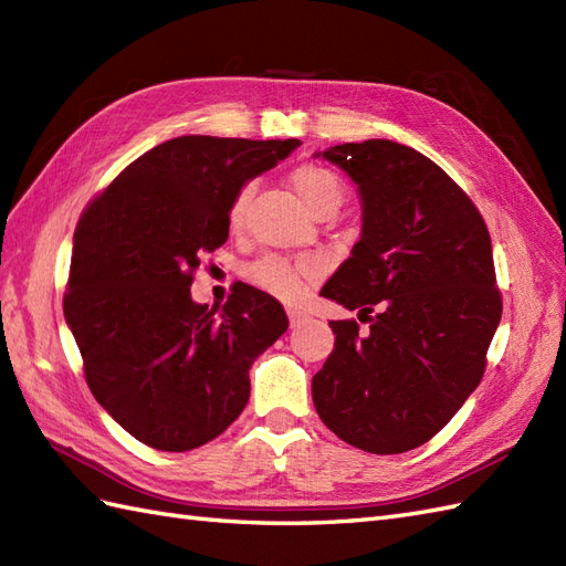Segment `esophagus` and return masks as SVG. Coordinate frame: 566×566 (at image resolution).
I'll return each instance as SVG.
<instances>
[{
    "label": "esophagus",
    "instance_id": "obj_1",
    "mask_svg": "<svg viewBox=\"0 0 566 566\" xmlns=\"http://www.w3.org/2000/svg\"><path fill=\"white\" fill-rule=\"evenodd\" d=\"M286 316H290V326H292V328L302 326L304 318H306L304 311H296V308H290V311H286Z\"/></svg>",
    "mask_w": 566,
    "mask_h": 566
}]
</instances>
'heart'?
I'll use <instances>...</instances> for the list:
<instances>
[{"label":"heart","instance_id":"1","mask_svg":"<svg viewBox=\"0 0 566 566\" xmlns=\"http://www.w3.org/2000/svg\"><path fill=\"white\" fill-rule=\"evenodd\" d=\"M290 185L294 189V195L302 199L304 207L308 211H314L316 216L335 213L345 201L343 179L333 170H328V167L316 165V163L296 165L290 172ZM250 197H252V187L250 185L240 187L238 195L231 201V207H228V228H231L233 233H238L245 223ZM318 276H321V264L314 260H304L294 264L284 258L268 255L245 268V280L252 286H258V290L268 292L276 298H284V302H294V298L302 296L304 286L308 282L318 280Z\"/></svg>","mask_w":566,"mask_h":566}]
</instances>
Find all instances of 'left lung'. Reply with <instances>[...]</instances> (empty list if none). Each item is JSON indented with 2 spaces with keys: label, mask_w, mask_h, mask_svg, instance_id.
I'll return each mask as SVG.
<instances>
[{
  "label": "left lung",
  "mask_w": 566,
  "mask_h": 566,
  "mask_svg": "<svg viewBox=\"0 0 566 566\" xmlns=\"http://www.w3.org/2000/svg\"><path fill=\"white\" fill-rule=\"evenodd\" d=\"M323 158L363 197V238L321 294L369 323L335 333L314 406L335 436L375 454L428 442L460 411L486 369L501 321L491 238L454 179L401 143L371 138Z\"/></svg>",
  "instance_id": "obj_1"
}]
</instances>
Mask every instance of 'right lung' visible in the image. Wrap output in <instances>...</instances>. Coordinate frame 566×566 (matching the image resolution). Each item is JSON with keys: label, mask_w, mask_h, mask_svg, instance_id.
<instances>
[{"label": "right lung", "mask_w": 566, "mask_h": 566, "mask_svg": "<svg viewBox=\"0 0 566 566\" xmlns=\"http://www.w3.org/2000/svg\"><path fill=\"white\" fill-rule=\"evenodd\" d=\"M298 146L179 136L130 163L82 211L65 321L94 399L148 448H201L243 413L250 367L290 326L282 304L233 284L219 314L191 302L228 207L250 177Z\"/></svg>", "instance_id": "right-lung-1"}]
</instances>
